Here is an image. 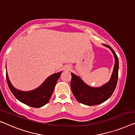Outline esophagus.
Masks as SVG:
<instances>
[{
  "instance_id": "34e87169",
  "label": "esophagus",
  "mask_w": 135,
  "mask_h": 135,
  "mask_svg": "<svg viewBox=\"0 0 135 135\" xmlns=\"http://www.w3.org/2000/svg\"><path fill=\"white\" fill-rule=\"evenodd\" d=\"M62 69H63L64 71H68L71 70V67L68 65H65V66H64Z\"/></svg>"
}]
</instances>
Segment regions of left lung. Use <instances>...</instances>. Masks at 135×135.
<instances>
[{"label":"left lung","instance_id":"8db88e82","mask_svg":"<svg viewBox=\"0 0 135 135\" xmlns=\"http://www.w3.org/2000/svg\"><path fill=\"white\" fill-rule=\"evenodd\" d=\"M109 48L113 54L114 65L109 81L99 87H93L85 84L79 76L71 73V88L76 99L80 103L87 105L100 104L109 99L115 90L118 78L119 61L114 50L109 45L103 44Z\"/></svg>","mask_w":135,"mask_h":135}]
</instances>
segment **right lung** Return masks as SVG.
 <instances>
[{
	"label": "right lung",
	"instance_id": "add662e5",
	"mask_svg": "<svg viewBox=\"0 0 135 135\" xmlns=\"http://www.w3.org/2000/svg\"><path fill=\"white\" fill-rule=\"evenodd\" d=\"M61 73L62 71H60L48 76L39 87L30 91H26L18 90L12 85L9 79L7 71L6 77L9 89L16 99L32 107L40 108L45 105L49 101Z\"/></svg>",
	"mask_w": 135,
	"mask_h": 135
}]
</instances>
